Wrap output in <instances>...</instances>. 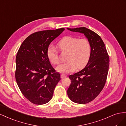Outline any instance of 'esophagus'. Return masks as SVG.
Instances as JSON below:
<instances>
[{
    "instance_id": "obj_1",
    "label": "esophagus",
    "mask_w": 126,
    "mask_h": 126,
    "mask_svg": "<svg viewBox=\"0 0 126 126\" xmlns=\"http://www.w3.org/2000/svg\"><path fill=\"white\" fill-rule=\"evenodd\" d=\"M66 77V75L65 74H61V79H63V78H65Z\"/></svg>"
}]
</instances>
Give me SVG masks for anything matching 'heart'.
Segmentation results:
<instances>
[{
  "mask_svg": "<svg viewBox=\"0 0 126 126\" xmlns=\"http://www.w3.org/2000/svg\"><path fill=\"white\" fill-rule=\"evenodd\" d=\"M62 52H68L67 62L61 64L56 68L60 72L67 73L75 69L84 67L90 58L91 46L88 39L66 36L57 43ZM48 59L52 64L58 65L60 63L59 53L53 46H50L47 50Z\"/></svg>",
  "mask_w": 126,
  "mask_h": 126,
  "instance_id": "obj_1",
  "label": "heart"
}]
</instances>
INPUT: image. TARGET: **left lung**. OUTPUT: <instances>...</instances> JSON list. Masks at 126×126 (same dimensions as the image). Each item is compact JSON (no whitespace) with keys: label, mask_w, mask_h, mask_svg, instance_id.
<instances>
[{"label":"left lung","mask_w":126,"mask_h":126,"mask_svg":"<svg viewBox=\"0 0 126 126\" xmlns=\"http://www.w3.org/2000/svg\"><path fill=\"white\" fill-rule=\"evenodd\" d=\"M67 29L84 34L91 44V54L87 65L80 72L69 77L71 83L67 91L73 102L88 103L94 100L105 87L109 57L105 43L95 32L84 27Z\"/></svg>","instance_id":"1"}]
</instances>
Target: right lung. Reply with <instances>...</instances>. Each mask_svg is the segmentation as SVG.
Wrapping results in <instances>:
<instances>
[{"label": "right lung", "instance_id": "obj_1", "mask_svg": "<svg viewBox=\"0 0 126 126\" xmlns=\"http://www.w3.org/2000/svg\"><path fill=\"white\" fill-rule=\"evenodd\" d=\"M64 28L42 31L25 39L18 51L15 78L24 96L35 105H44L52 98L61 80L60 74L51 65L47 55L48 46Z\"/></svg>", "mask_w": 126, "mask_h": 126}]
</instances>
